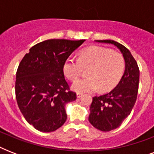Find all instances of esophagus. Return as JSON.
<instances>
[{
    "label": "esophagus",
    "mask_w": 154,
    "mask_h": 154,
    "mask_svg": "<svg viewBox=\"0 0 154 154\" xmlns=\"http://www.w3.org/2000/svg\"><path fill=\"white\" fill-rule=\"evenodd\" d=\"M82 96H83V94H80V93H77V98H80V97H82Z\"/></svg>",
    "instance_id": "esophagus-1"
}]
</instances>
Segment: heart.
Masks as SVG:
<instances>
[{
    "label": "heart",
    "mask_w": 154,
    "mask_h": 154,
    "mask_svg": "<svg viewBox=\"0 0 154 154\" xmlns=\"http://www.w3.org/2000/svg\"><path fill=\"white\" fill-rule=\"evenodd\" d=\"M125 69V61L121 53L99 46L83 49L78 59L69 58L63 65V72L70 81L79 78L84 69H88V77L72 84V89L78 93L113 89L123 77Z\"/></svg>",
    "instance_id": "1"
}]
</instances>
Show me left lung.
I'll return each mask as SVG.
<instances>
[{"label":"left lung","mask_w":154,"mask_h":154,"mask_svg":"<svg viewBox=\"0 0 154 154\" xmlns=\"http://www.w3.org/2000/svg\"><path fill=\"white\" fill-rule=\"evenodd\" d=\"M97 42L114 45L125 61V70L118 85L109 94L94 97L89 109V121L92 125L108 132L118 128L130 114L137 96L140 71L136 60L124 45L112 40Z\"/></svg>","instance_id":"1"}]
</instances>
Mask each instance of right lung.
<instances>
[{
	"label": "right lung",
	"instance_id": "obj_1",
	"mask_svg": "<svg viewBox=\"0 0 154 154\" xmlns=\"http://www.w3.org/2000/svg\"><path fill=\"white\" fill-rule=\"evenodd\" d=\"M85 40H46L35 45L19 64L15 93L28 123L42 132H53L67 119L65 105L77 99L65 81L63 65Z\"/></svg>",
	"mask_w": 154,
	"mask_h": 154
}]
</instances>
